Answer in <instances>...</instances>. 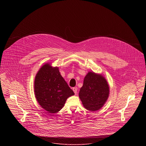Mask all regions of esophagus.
I'll return each instance as SVG.
<instances>
[{
  "instance_id": "1",
  "label": "esophagus",
  "mask_w": 146,
  "mask_h": 146,
  "mask_svg": "<svg viewBox=\"0 0 146 146\" xmlns=\"http://www.w3.org/2000/svg\"><path fill=\"white\" fill-rule=\"evenodd\" d=\"M73 91H74V94H77V88L76 87H74V88H73Z\"/></svg>"
}]
</instances>
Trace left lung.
<instances>
[{
    "mask_svg": "<svg viewBox=\"0 0 146 146\" xmlns=\"http://www.w3.org/2000/svg\"><path fill=\"white\" fill-rule=\"evenodd\" d=\"M109 86L104 77L94 72L85 76L79 96L84 107L90 111L100 110L109 95Z\"/></svg>",
    "mask_w": 146,
    "mask_h": 146,
    "instance_id": "obj_1",
    "label": "left lung"
}]
</instances>
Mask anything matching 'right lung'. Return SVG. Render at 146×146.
Returning <instances> with one entry per match:
<instances>
[{"label":"right lung","mask_w":146,"mask_h":146,"mask_svg":"<svg viewBox=\"0 0 146 146\" xmlns=\"http://www.w3.org/2000/svg\"><path fill=\"white\" fill-rule=\"evenodd\" d=\"M35 92L38 103L49 113L60 111L67 98L74 95L58 67L52 68L49 64L44 65L36 74Z\"/></svg>","instance_id":"right-lung-1"}]
</instances>
